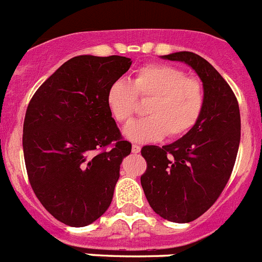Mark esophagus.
<instances>
[{"instance_id": "esophagus-1", "label": "esophagus", "mask_w": 262, "mask_h": 262, "mask_svg": "<svg viewBox=\"0 0 262 262\" xmlns=\"http://www.w3.org/2000/svg\"><path fill=\"white\" fill-rule=\"evenodd\" d=\"M140 149H142V147H140V145H138V144H134L133 145V149H131V151H133V154H139V152H140Z\"/></svg>"}]
</instances>
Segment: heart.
<instances>
[{"label":"heart","instance_id":"obj_1","mask_svg":"<svg viewBox=\"0 0 262 262\" xmlns=\"http://www.w3.org/2000/svg\"><path fill=\"white\" fill-rule=\"evenodd\" d=\"M149 99L147 117L134 120L123 134L135 143L156 142L164 135L178 138L200 119L205 93L200 80L168 64H149L136 72L133 82L118 80L107 90V106L119 123H127L138 110V99Z\"/></svg>","mask_w":262,"mask_h":262}]
</instances>
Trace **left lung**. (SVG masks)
Instances as JSON below:
<instances>
[{
    "label": "left lung",
    "instance_id": "8db88e82",
    "mask_svg": "<svg viewBox=\"0 0 262 262\" xmlns=\"http://www.w3.org/2000/svg\"><path fill=\"white\" fill-rule=\"evenodd\" d=\"M161 57L195 72L205 103L195 126L182 138L161 148H142L147 170L140 182L156 214L189 223L214 205L230 180L240 144L239 103L226 80L200 55L181 51Z\"/></svg>",
    "mask_w": 262,
    "mask_h": 262
}]
</instances>
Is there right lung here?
Returning a JSON list of instances; mask_svg holds the SVG:
<instances>
[{
	"label": "right lung",
	"instance_id": "add662e5",
	"mask_svg": "<svg viewBox=\"0 0 262 262\" xmlns=\"http://www.w3.org/2000/svg\"><path fill=\"white\" fill-rule=\"evenodd\" d=\"M124 56L72 57L40 85L27 106L23 155L32 190L57 221L93 223L108 209L120 164L131 152L106 96L131 67ZM113 145L111 150H103Z\"/></svg>",
	"mask_w": 262,
	"mask_h": 262
}]
</instances>
